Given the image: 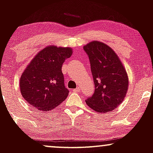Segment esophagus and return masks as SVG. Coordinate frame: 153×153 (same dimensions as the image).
<instances>
[{
    "instance_id": "34e87169",
    "label": "esophagus",
    "mask_w": 153,
    "mask_h": 153,
    "mask_svg": "<svg viewBox=\"0 0 153 153\" xmlns=\"http://www.w3.org/2000/svg\"><path fill=\"white\" fill-rule=\"evenodd\" d=\"M80 88L79 87L73 89V92H80Z\"/></svg>"
}]
</instances>
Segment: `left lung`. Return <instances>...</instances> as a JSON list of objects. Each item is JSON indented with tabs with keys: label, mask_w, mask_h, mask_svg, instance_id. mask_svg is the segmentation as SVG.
I'll use <instances>...</instances> for the list:
<instances>
[{
	"label": "left lung",
	"mask_w": 153,
	"mask_h": 153,
	"mask_svg": "<svg viewBox=\"0 0 153 153\" xmlns=\"http://www.w3.org/2000/svg\"><path fill=\"white\" fill-rule=\"evenodd\" d=\"M88 56L95 92L85 100L98 113L111 111L122 103L127 94L129 79L114 51L106 44L93 41L83 47Z\"/></svg>",
	"instance_id": "left-lung-1"
}]
</instances>
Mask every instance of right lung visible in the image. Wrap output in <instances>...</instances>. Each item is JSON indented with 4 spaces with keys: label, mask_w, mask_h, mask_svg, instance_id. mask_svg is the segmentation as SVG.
<instances>
[{
    "label": "right lung",
    "mask_w": 153,
    "mask_h": 153,
    "mask_svg": "<svg viewBox=\"0 0 153 153\" xmlns=\"http://www.w3.org/2000/svg\"><path fill=\"white\" fill-rule=\"evenodd\" d=\"M73 53L70 47H45L32 59L20 78L21 94L31 106L48 111L68 97L62 66Z\"/></svg>",
    "instance_id": "right-lung-1"
}]
</instances>
